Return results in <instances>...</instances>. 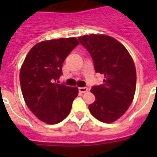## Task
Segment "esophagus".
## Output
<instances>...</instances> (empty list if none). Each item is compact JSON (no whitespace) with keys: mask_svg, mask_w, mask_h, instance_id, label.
Here are the masks:
<instances>
[{"mask_svg":"<svg viewBox=\"0 0 157 157\" xmlns=\"http://www.w3.org/2000/svg\"><path fill=\"white\" fill-rule=\"evenodd\" d=\"M78 90L81 93H85V92H88V88L87 87H79Z\"/></svg>","mask_w":157,"mask_h":157,"instance_id":"34e87169","label":"esophagus"}]
</instances>
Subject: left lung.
Listing matches in <instances>:
<instances>
[{"label":"left lung","mask_w":157,"mask_h":157,"mask_svg":"<svg viewBox=\"0 0 157 157\" xmlns=\"http://www.w3.org/2000/svg\"><path fill=\"white\" fill-rule=\"evenodd\" d=\"M92 56L96 72L104 75L102 85L92 86L95 101L89 110L99 121L113 123L120 118L133 102L136 71L128 51L117 39L104 34L79 37Z\"/></svg>","instance_id":"8db88e82"}]
</instances>
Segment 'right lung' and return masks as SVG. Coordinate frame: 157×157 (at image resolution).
Instances as JSON below:
<instances>
[{"mask_svg": "<svg viewBox=\"0 0 157 157\" xmlns=\"http://www.w3.org/2000/svg\"><path fill=\"white\" fill-rule=\"evenodd\" d=\"M79 44L76 38L38 43L26 56L20 70V84L26 104L39 120L55 124L71 112L78 95L76 86L58 84L65 58Z\"/></svg>", "mask_w": 157, "mask_h": 157, "instance_id": "obj_1", "label": "right lung"}]
</instances>
